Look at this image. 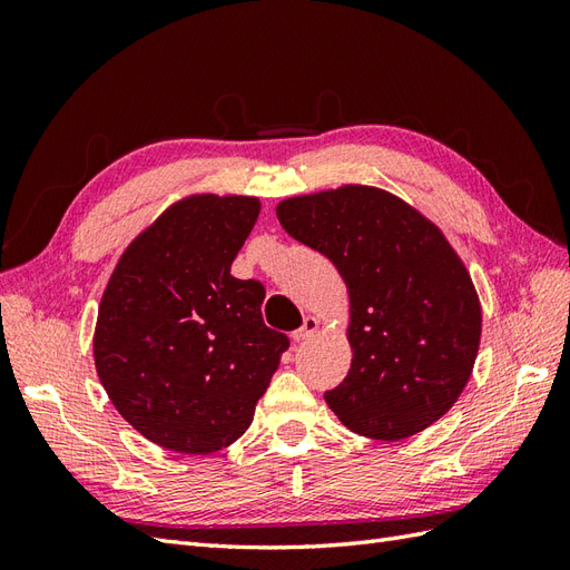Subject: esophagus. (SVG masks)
I'll return each instance as SVG.
<instances>
[{"label":"esophagus","instance_id":"34e87169","mask_svg":"<svg viewBox=\"0 0 570 570\" xmlns=\"http://www.w3.org/2000/svg\"><path fill=\"white\" fill-rule=\"evenodd\" d=\"M318 327H321V321H318V318H314V316H306V318H304V325L299 327V331L292 333V340H295V342H306V340H312V337L318 333Z\"/></svg>","mask_w":570,"mask_h":570}]
</instances>
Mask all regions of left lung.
Wrapping results in <instances>:
<instances>
[{
  "instance_id": "left-lung-1",
  "label": "left lung",
  "mask_w": 570,
  "mask_h": 570,
  "mask_svg": "<svg viewBox=\"0 0 570 570\" xmlns=\"http://www.w3.org/2000/svg\"><path fill=\"white\" fill-rule=\"evenodd\" d=\"M275 214L350 292L352 366L325 392L335 416L385 442L440 421L469 383L482 331L478 292L444 233L371 185L287 197Z\"/></svg>"
}]
</instances>
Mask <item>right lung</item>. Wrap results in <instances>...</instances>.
<instances>
[{"label": "right lung", "instance_id": "obj_1", "mask_svg": "<svg viewBox=\"0 0 570 570\" xmlns=\"http://www.w3.org/2000/svg\"><path fill=\"white\" fill-rule=\"evenodd\" d=\"M262 212L247 195H189L137 235L99 302L95 368L137 433L178 454H212L252 425L281 356L258 281L230 275Z\"/></svg>", "mask_w": 570, "mask_h": 570}]
</instances>
